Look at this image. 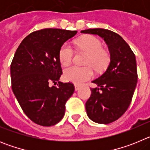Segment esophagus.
Wrapping results in <instances>:
<instances>
[{"label": "esophagus", "mask_w": 150, "mask_h": 150, "mask_svg": "<svg viewBox=\"0 0 150 150\" xmlns=\"http://www.w3.org/2000/svg\"><path fill=\"white\" fill-rule=\"evenodd\" d=\"M74 87H75V90H76V91H77V90H79V88H80V86L75 84L74 85Z\"/></svg>", "instance_id": "obj_1"}]
</instances>
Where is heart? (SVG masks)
Here are the masks:
<instances>
[{
    "instance_id": "heart-1",
    "label": "heart",
    "mask_w": 150,
    "mask_h": 150,
    "mask_svg": "<svg viewBox=\"0 0 150 150\" xmlns=\"http://www.w3.org/2000/svg\"><path fill=\"white\" fill-rule=\"evenodd\" d=\"M76 45L79 50L88 53L85 64L86 67L72 66L66 68L64 71V78L65 80L76 84H81L83 82L91 79L94 75L91 66L98 71H100L107 66L109 62V55L104 50L101 41L94 36H85L76 41ZM74 50L71 44L64 43L59 50V58L63 66H68L72 62Z\"/></svg>"
}]
</instances>
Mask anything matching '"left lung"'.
Segmentation results:
<instances>
[{
  "label": "left lung",
  "mask_w": 150,
  "mask_h": 150,
  "mask_svg": "<svg viewBox=\"0 0 150 150\" xmlns=\"http://www.w3.org/2000/svg\"><path fill=\"white\" fill-rule=\"evenodd\" d=\"M81 33L103 38L110 53L107 71L92 81L97 87L91 88V96L86 103L90 120L109 124L121 117L131 104L137 82L135 55L121 36L112 30L93 28Z\"/></svg>",
  "instance_id": "1"
}]
</instances>
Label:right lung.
Wrapping results in <instances>:
<instances>
[{"label":"right lung","instance_id":"obj_1","mask_svg":"<svg viewBox=\"0 0 150 150\" xmlns=\"http://www.w3.org/2000/svg\"><path fill=\"white\" fill-rule=\"evenodd\" d=\"M76 33L58 28L36 30L16 50L10 65L12 89L23 112L36 124L52 126L64 115L74 86L59 81L62 74L59 53ZM50 82H58L57 86L50 87Z\"/></svg>","mask_w":150,"mask_h":150}]
</instances>
